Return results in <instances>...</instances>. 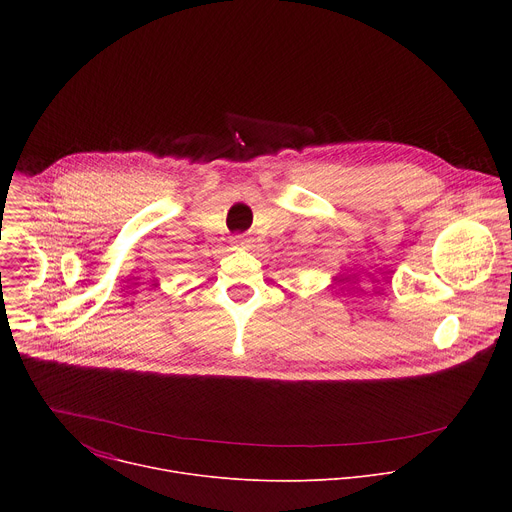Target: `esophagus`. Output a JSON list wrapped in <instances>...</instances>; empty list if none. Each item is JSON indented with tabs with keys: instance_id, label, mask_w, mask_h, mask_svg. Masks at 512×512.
Here are the masks:
<instances>
[{
	"instance_id": "esophagus-1",
	"label": "esophagus",
	"mask_w": 512,
	"mask_h": 512,
	"mask_svg": "<svg viewBox=\"0 0 512 512\" xmlns=\"http://www.w3.org/2000/svg\"><path fill=\"white\" fill-rule=\"evenodd\" d=\"M231 243H233L235 249H249V247H251V245H249V239H245V237H241V235H239V237H233Z\"/></svg>"
}]
</instances>
